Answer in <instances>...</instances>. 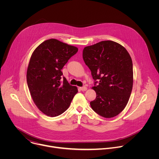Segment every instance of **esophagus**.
I'll return each mask as SVG.
<instances>
[{
	"label": "esophagus",
	"instance_id": "obj_1",
	"mask_svg": "<svg viewBox=\"0 0 159 159\" xmlns=\"http://www.w3.org/2000/svg\"><path fill=\"white\" fill-rule=\"evenodd\" d=\"M80 89L81 90H82V91H85V90H87V87H86L85 86H83V87H80Z\"/></svg>",
	"mask_w": 159,
	"mask_h": 159
}]
</instances>
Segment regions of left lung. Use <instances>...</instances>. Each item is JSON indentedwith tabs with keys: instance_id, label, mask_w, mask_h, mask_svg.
<instances>
[{
	"instance_id": "1",
	"label": "left lung",
	"mask_w": 159,
	"mask_h": 159,
	"mask_svg": "<svg viewBox=\"0 0 159 159\" xmlns=\"http://www.w3.org/2000/svg\"><path fill=\"white\" fill-rule=\"evenodd\" d=\"M83 59L94 80L96 98L92 109L106 118L115 117L126 107L133 87L131 58L121 44L102 41L83 50Z\"/></svg>"
}]
</instances>
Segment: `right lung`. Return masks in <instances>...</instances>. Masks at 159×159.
<instances>
[{
	"label": "right lung",
	"mask_w": 159,
	"mask_h": 159,
	"mask_svg": "<svg viewBox=\"0 0 159 159\" xmlns=\"http://www.w3.org/2000/svg\"><path fill=\"white\" fill-rule=\"evenodd\" d=\"M78 48L56 39L43 41L33 53L27 70V83L33 100L51 117L65 112L77 93L63 77L61 69Z\"/></svg>",
	"instance_id": "right-lung-1"
}]
</instances>
